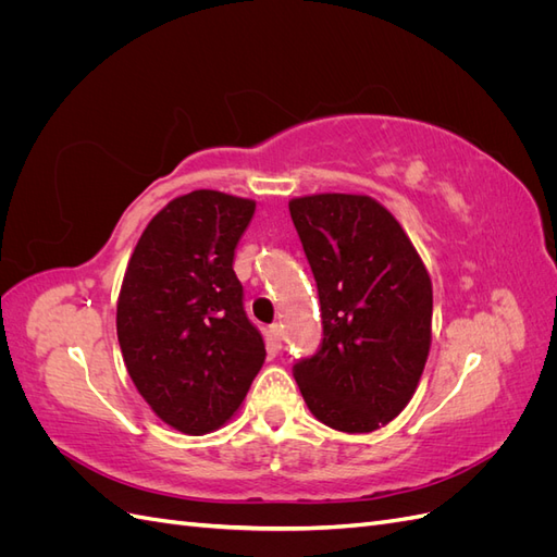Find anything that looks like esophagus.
<instances>
[{
	"mask_svg": "<svg viewBox=\"0 0 557 557\" xmlns=\"http://www.w3.org/2000/svg\"><path fill=\"white\" fill-rule=\"evenodd\" d=\"M269 334H272V342L276 344V346H281V342H283V327L276 323V325H272V332H269Z\"/></svg>",
	"mask_w": 557,
	"mask_h": 557,
	"instance_id": "obj_1",
	"label": "esophagus"
}]
</instances>
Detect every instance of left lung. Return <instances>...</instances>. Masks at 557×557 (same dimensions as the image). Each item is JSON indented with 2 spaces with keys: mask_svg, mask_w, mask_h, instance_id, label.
Instances as JSON below:
<instances>
[{
  "mask_svg": "<svg viewBox=\"0 0 557 557\" xmlns=\"http://www.w3.org/2000/svg\"><path fill=\"white\" fill-rule=\"evenodd\" d=\"M290 218L318 285L323 342L295 362L309 411L339 432L387 425L432 342V281L395 215L367 195H309Z\"/></svg>",
  "mask_w": 557,
  "mask_h": 557,
  "instance_id": "left-lung-1",
  "label": "left lung"
}]
</instances>
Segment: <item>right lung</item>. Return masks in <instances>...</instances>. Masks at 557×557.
Listing matches in <instances>:
<instances>
[{
  "label": "right lung",
  "mask_w": 557,
  "mask_h": 557,
  "mask_svg": "<svg viewBox=\"0 0 557 557\" xmlns=\"http://www.w3.org/2000/svg\"><path fill=\"white\" fill-rule=\"evenodd\" d=\"M252 213V199L218 190L172 199L123 278L115 327L127 374L156 416L185 434L230 420L267 356L232 267Z\"/></svg>",
  "instance_id": "right-lung-1"
}]
</instances>
